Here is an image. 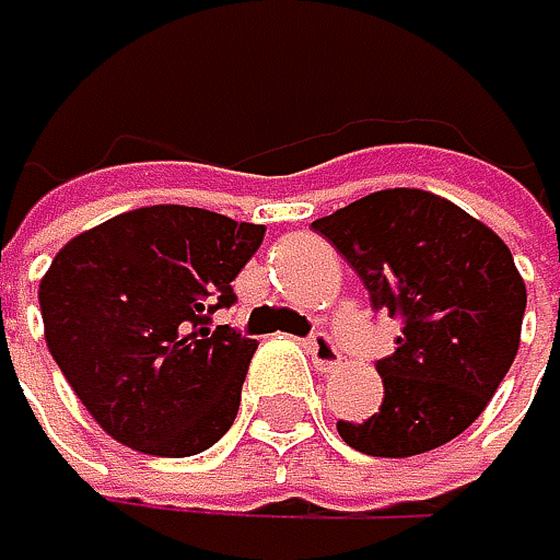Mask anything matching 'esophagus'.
Wrapping results in <instances>:
<instances>
[{
    "label": "esophagus",
    "instance_id": "34e87169",
    "mask_svg": "<svg viewBox=\"0 0 560 560\" xmlns=\"http://www.w3.org/2000/svg\"><path fill=\"white\" fill-rule=\"evenodd\" d=\"M306 353L313 357V363H316L319 373H332V370L339 366V360H342L339 346H336L332 336H326V332H313V336L306 339Z\"/></svg>",
    "mask_w": 560,
    "mask_h": 560
}]
</instances>
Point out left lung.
<instances>
[{
    "label": "left lung",
    "instance_id": "obj_1",
    "mask_svg": "<svg viewBox=\"0 0 560 560\" xmlns=\"http://www.w3.org/2000/svg\"><path fill=\"white\" fill-rule=\"evenodd\" d=\"M370 290L373 310L402 319L380 360L383 406L336 422L346 445L406 458L462 435L515 363L525 280L505 241L452 200L393 187L313 221Z\"/></svg>",
    "mask_w": 560,
    "mask_h": 560
}]
</instances>
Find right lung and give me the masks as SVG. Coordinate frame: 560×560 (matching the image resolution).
I'll return each instance as SVG.
<instances>
[{"mask_svg": "<svg viewBox=\"0 0 560 560\" xmlns=\"http://www.w3.org/2000/svg\"><path fill=\"white\" fill-rule=\"evenodd\" d=\"M260 224L154 203L68 241L38 283L48 353L92 419L144 455L211 448L237 419L257 339L211 326Z\"/></svg>", "mask_w": 560, "mask_h": 560, "instance_id": "obj_1", "label": "right lung"}]
</instances>
